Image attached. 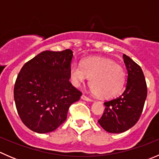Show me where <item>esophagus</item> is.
<instances>
[{"mask_svg":"<svg viewBox=\"0 0 159 159\" xmlns=\"http://www.w3.org/2000/svg\"><path fill=\"white\" fill-rule=\"evenodd\" d=\"M81 99H83V100L88 101V102H91V101H92V99L89 98L87 97L85 94H82V95H81Z\"/></svg>","mask_w":159,"mask_h":159,"instance_id":"34e87169","label":"esophagus"}]
</instances>
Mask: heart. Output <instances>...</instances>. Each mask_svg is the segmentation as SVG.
Returning <instances> with one entry per match:
<instances>
[{"mask_svg": "<svg viewBox=\"0 0 159 159\" xmlns=\"http://www.w3.org/2000/svg\"><path fill=\"white\" fill-rule=\"evenodd\" d=\"M70 77L74 85L78 86L90 78L89 86L98 97L110 98L121 94L125 83V72L114 61L105 57H89L81 66L74 63L70 68Z\"/></svg>", "mask_w": 159, "mask_h": 159, "instance_id": "b5f03b06", "label": "heart"}]
</instances>
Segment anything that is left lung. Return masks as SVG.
Here are the masks:
<instances>
[{
    "mask_svg": "<svg viewBox=\"0 0 159 159\" xmlns=\"http://www.w3.org/2000/svg\"><path fill=\"white\" fill-rule=\"evenodd\" d=\"M123 59L128 70L126 89L119 97L105 102V111L98 121L110 133L124 132L137 123L148 93L141 67L125 54H123Z\"/></svg>",
    "mask_w": 159,
    "mask_h": 159,
    "instance_id": "1",
    "label": "left lung"
}]
</instances>
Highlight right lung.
<instances>
[{"instance_id":"1","label":"right lung","mask_w":159,"mask_h":159,"mask_svg":"<svg viewBox=\"0 0 159 159\" xmlns=\"http://www.w3.org/2000/svg\"><path fill=\"white\" fill-rule=\"evenodd\" d=\"M72 51H45L24 65L16 79L14 98L22 122L38 133L57 129L71 104L82 93L70 82Z\"/></svg>"}]
</instances>
